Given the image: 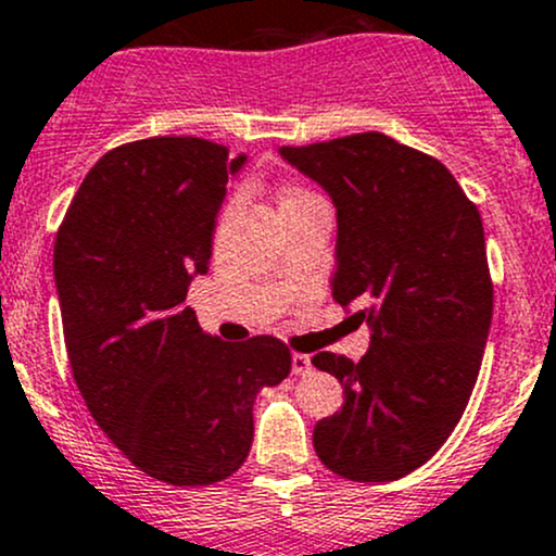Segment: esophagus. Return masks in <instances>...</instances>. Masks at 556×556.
<instances>
[{"label":"esophagus","instance_id":"esophagus-1","mask_svg":"<svg viewBox=\"0 0 556 556\" xmlns=\"http://www.w3.org/2000/svg\"><path fill=\"white\" fill-rule=\"evenodd\" d=\"M312 370V356L308 354H293V372L295 376H306Z\"/></svg>","mask_w":556,"mask_h":556}]
</instances>
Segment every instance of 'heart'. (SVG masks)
<instances>
[{"mask_svg":"<svg viewBox=\"0 0 556 556\" xmlns=\"http://www.w3.org/2000/svg\"><path fill=\"white\" fill-rule=\"evenodd\" d=\"M312 197H317V194H314V191H308V189H303V186H290V189L282 194V202H279V204L312 200Z\"/></svg>","mask_w":556,"mask_h":556,"instance_id":"obj_1","label":"heart"}]
</instances>
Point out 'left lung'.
<instances>
[{
  "mask_svg": "<svg viewBox=\"0 0 556 556\" xmlns=\"http://www.w3.org/2000/svg\"><path fill=\"white\" fill-rule=\"evenodd\" d=\"M279 151L336 202L332 298L372 325L359 362L312 356L343 383L314 450L332 475L391 482L445 445L477 383L493 319L482 218L440 160L383 132Z\"/></svg>",
  "mask_w": 556,
  "mask_h": 556,
  "instance_id": "1",
  "label": "left lung"
}]
</instances>
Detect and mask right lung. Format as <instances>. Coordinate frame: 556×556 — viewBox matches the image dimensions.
I'll use <instances>...</instances> for the list:
<instances>
[{"instance_id":"obj_1","label":"right lung","mask_w":556,"mask_h":556,"mask_svg":"<svg viewBox=\"0 0 556 556\" xmlns=\"http://www.w3.org/2000/svg\"><path fill=\"white\" fill-rule=\"evenodd\" d=\"M242 162L194 136L116 146L55 237L63 338L87 410L132 466L175 488L224 482L244 464L255 394L293 367L279 338L218 341L186 306Z\"/></svg>"}]
</instances>
